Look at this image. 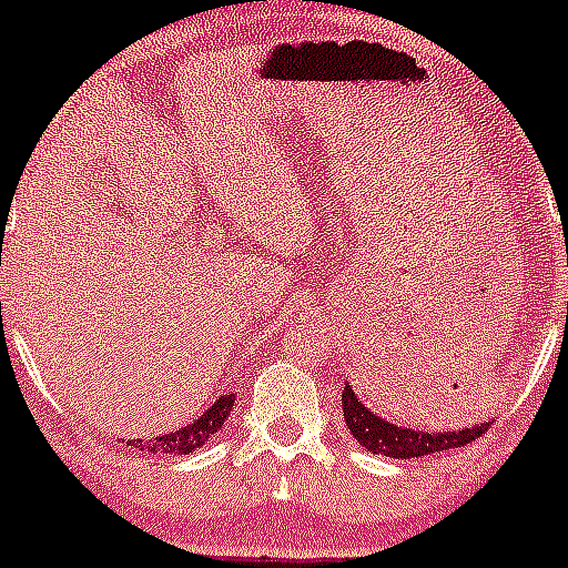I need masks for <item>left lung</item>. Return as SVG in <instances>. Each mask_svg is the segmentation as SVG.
Masks as SVG:
<instances>
[{
  "label": "left lung",
  "instance_id": "left-lung-1",
  "mask_svg": "<svg viewBox=\"0 0 568 568\" xmlns=\"http://www.w3.org/2000/svg\"><path fill=\"white\" fill-rule=\"evenodd\" d=\"M342 409L344 420H347L349 434L373 454H384L392 459H412L426 457V454L448 452V448H463V445L474 443L476 437L487 432L490 423H479V426H468L463 432H415V428L395 426V423L384 420V417L373 415L367 406L356 397V392L344 384L342 389Z\"/></svg>",
  "mask_w": 568,
  "mask_h": 568
}]
</instances>
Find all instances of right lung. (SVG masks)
<instances>
[{
    "mask_svg": "<svg viewBox=\"0 0 568 568\" xmlns=\"http://www.w3.org/2000/svg\"><path fill=\"white\" fill-rule=\"evenodd\" d=\"M232 406H235V395H221L199 420H193L190 426L179 428V432L159 434L153 439H129V445L140 448V452H156V454H190L195 448L206 443L212 434L219 432L221 426L230 417Z\"/></svg>",
    "mask_w": 568,
    "mask_h": 568,
    "instance_id": "1",
    "label": "right lung"
}]
</instances>
